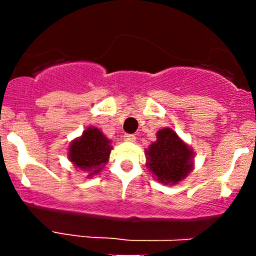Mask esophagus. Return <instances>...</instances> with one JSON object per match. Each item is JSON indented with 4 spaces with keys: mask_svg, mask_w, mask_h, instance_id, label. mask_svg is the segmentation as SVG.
Returning a JSON list of instances; mask_svg holds the SVG:
<instances>
[{
    "mask_svg": "<svg viewBox=\"0 0 256 256\" xmlns=\"http://www.w3.org/2000/svg\"><path fill=\"white\" fill-rule=\"evenodd\" d=\"M124 141L134 142L136 141V136L134 134H124Z\"/></svg>",
    "mask_w": 256,
    "mask_h": 256,
    "instance_id": "34e87169",
    "label": "esophagus"
}]
</instances>
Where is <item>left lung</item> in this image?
I'll return each mask as SVG.
<instances>
[{
	"label": "left lung",
	"instance_id": "left-lung-1",
	"mask_svg": "<svg viewBox=\"0 0 256 256\" xmlns=\"http://www.w3.org/2000/svg\"><path fill=\"white\" fill-rule=\"evenodd\" d=\"M146 166L162 184H177L194 169V151L172 128L156 133V141L144 151Z\"/></svg>",
	"mask_w": 256,
	"mask_h": 256
}]
</instances>
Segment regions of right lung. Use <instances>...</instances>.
<instances>
[{
    "mask_svg": "<svg viewBox=\"0 0 256 256\" xmlns=\"http://www.w3.org/2000/svg\"><path fill=\"white\" fill-rule=\"evenodd\" d=\"M110 140L96 126H88L80 137L74 140L68 150V158L74 166L87 172L88 178L98 174L108 162L112 150Z\"/></svg>",
    "mask_w": 256,
    "mask_h": 256,
    "instance_id": "right-lung-1",
    "label": "right lung"
}]
</instances>
